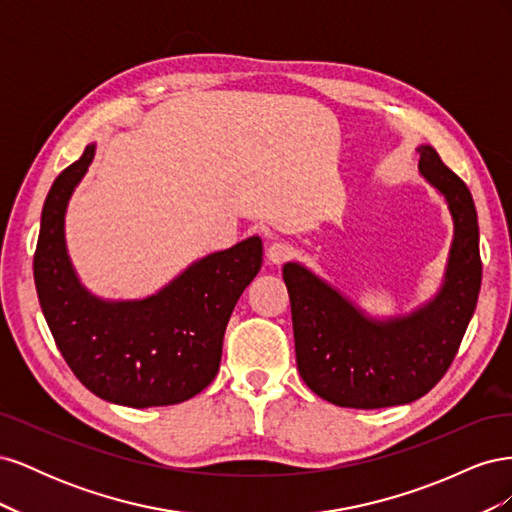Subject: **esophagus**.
I'll return each instance as SVG.
<instances>
[{
	"mask_svg": "<svg viewBox=\"0 0 512 512\" xmlns=\"http://www.w3.org/2000/svg\"><path fill=\"white\" fill-rule=\"evenodd\" d=\"M290 256H292V245L282 243V241L271 243L267 250V258H269V262H273V265H282V262H286Z\"/></svg>",
	"mask_w": 512,
	"mask_h": 512,
	"instance_id": "34e87169",
	"label": "esophagus"
}]
</instances>
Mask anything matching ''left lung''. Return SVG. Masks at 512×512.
I'll return each mask as SVG.
<instances>
[{"mask_svg":"<svg viewBox=\"0 0 512 512\" xmlns=\"http://www.w3.org/2000/svg\"><path fill=\"white\" fill-rule=\"evenodd\" d=\"M418 153V168L444 194L455 220L446 282L436 301L408 318L376 324L297 262L284 267L299 374L335 406L389 408L429 393L451 367L476 309L483 262L472 194L436 149L425 145Z\"/></svg>","mask_w":512,"mask_h":512,"instance_id":"left-lung-1","label":"left lung"}]
</instances>
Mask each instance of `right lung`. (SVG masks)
Returning <instances> with one entry per match:
<instances>
[{
  "label": "right lung",
  "instance_id": "add662e5",
  "mask_svg": "<svg viewBox=\"0 0 512 512\" xmlns=\"http://www.w3.org/2000/svg\"><path fill=\"white\" fill-rule=\"evenodd\" d=\"M94 145L64 168L44 200L34 280L55 344L83 386L119 406H170L198 395L220 369L224 331L262 267L250 237L198 260L156 297L104 303L79 284L64 243V213Z\"/></svg>",
  "mask_w": 512,
  "mask_h": 512
}]
</instances>
